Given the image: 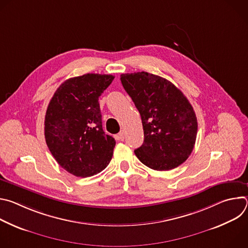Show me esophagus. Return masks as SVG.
Here are the masks:
<instances>
[{
  "label": "esophagus",
  "mask_w": 248,
  "mask_h": 248,
  "mask_svg": "<svg viewBox=\"0 0 248 248\" xmlns=\"http://www.w3.org/2000/svg\"><path fill=\"white\" fill-rule=\"evenodd\" d=\"M116 139L123 141V140L124 139V131H121L118 135H116Z\"/></svg>",
  "instance_id": "obj_1"
}]
</instances>
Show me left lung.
Listing matches in <instances>:
<instances>
[{"label": "left lung", "mask_w": 248, "mask_h": 248, "mask_svg": "<svg viewBox=\"0 0 248 248\" xmlns=\"http://www.w3.org/2000/svg\"><path fill=\"white\" fill-rule=\"evenodd\" d=\"M121 81L142 120L144 142L134 150L139 161L155 170L186 162L197 135L196 115L187 98L169 80L146 72L124 74Z\"/></svg>", "instance_id": "1"}]
</instances>
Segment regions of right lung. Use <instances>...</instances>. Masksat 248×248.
Wrapping results in <instances>:
<instances>
[{"mask_svg": "<svg viewBox=\"0 0 248 248\" xmlns=\"http://www.w3.org/2000/svg\"><path fill=\"white\" fill-rule=\"evenodd\" d=\"M111 75L86 74L65 80L52 97L45 116V139L58 164L80 178L97 174L113 157L116 140L105 134L99 97Z\"/></svg>", "mask_w": 248, "mask_h": 248, "instance_id": "right-lung-1", "label": "right lung"}]
</instances>
